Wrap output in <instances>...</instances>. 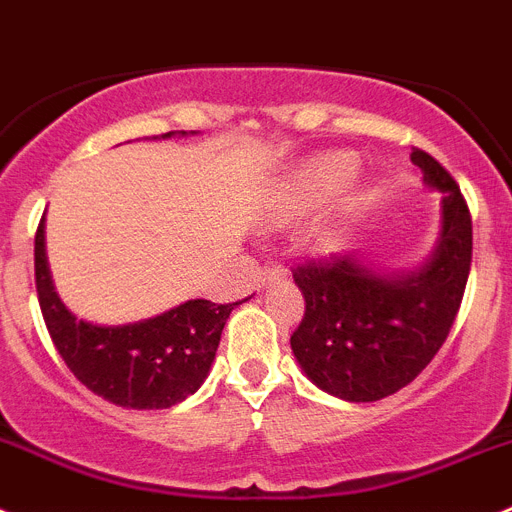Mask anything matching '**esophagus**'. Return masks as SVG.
I'll list each match as a JSON object with an SVG mask.
<instances>
[{"mask_svg":"<svg viewBox=\"0 0 512 512\" xmlns=\"http://www.w3.org/2000/svg\"><path fill=\"white\" fill-rule=\"evenodd\" d=\"M285 278H288V270H285L283 265H278V262H267V265L260 270V275H257V288L275 283V280H285Z\"/></svg>","mask_w":512,"mask_h":512,"instance_id":"esophagus-1","label":"esophagus"}]
</instances>
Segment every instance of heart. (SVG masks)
Returning <instances> with one entry per match:
<instances>
[{
  "mask_svg": "<svg viewBox=\"0 0 512 512\" xmlns=\"http://www.w3.org/2000/svg\"><path fill=\"white\" fill-rule=\"evenodd\" d=\"M354 168H357V163L349 153L319 155V158H311L308 163H303L301 168L290 173L288 181L278 188V193L270 201L267 224L270 227H290V224H298L306 216L324 209L336 193L347 186L349 178L354 176ZM362 204H365V199L359 193H342L339 201H336L334 214L321 224L313 242L319 247L334 245L336 237L342 234L344 224L362 209Z\"/></svg>",
  "mask_w": 512,
  "mask_h": 512,
  "instance_id": "heart-1",
  "label": "heart"
}]
</instances>
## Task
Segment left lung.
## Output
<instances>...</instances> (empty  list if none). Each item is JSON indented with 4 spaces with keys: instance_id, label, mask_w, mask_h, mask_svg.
Listing matches in <instances>:
<instances>
[{
    "instance_id": "obj_1",
    "label": "left lung",
    "mask_w": 512,
    "mask_h": 512,
    "mask_svg": "<svg viewBox=\"0 0 512 512\" xmlns=\"http://www.w3.org/2000/svg\"><path fill=\"white\" fill-rule=\"evenodd\" d=\"M411 163L441 193V234L416 273L382 275L354 255L293 270L306 311L290 349L308 380L334 398L372 403L421 375L446 342L472 265V216L457 181L413 147Z\"/></svg>"
}]
</instances>
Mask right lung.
Listing matches in <instances>:
<instances>
[{
	"mask_svg": "<svg viewBox=\"0 0 512 512\" xmlns=\"http://www.w3.org/2000/svg\"><path fill=\"white\" fill-rule=\"evenodd\" d=\"M173 132H168L170 137ZM186 135V132H181ZM35 288L55 349L91 393L122 408L155 411L201 388L237 303L186 301L155 319L96 326L76 319L55 293L45 257V216L35 234Z\"/></svg>",
	"mask_w": 512,
	"mask_h": 512,
	"instance_id": "right-lung-1",
	"label": "right lung"
}]
</instances>
